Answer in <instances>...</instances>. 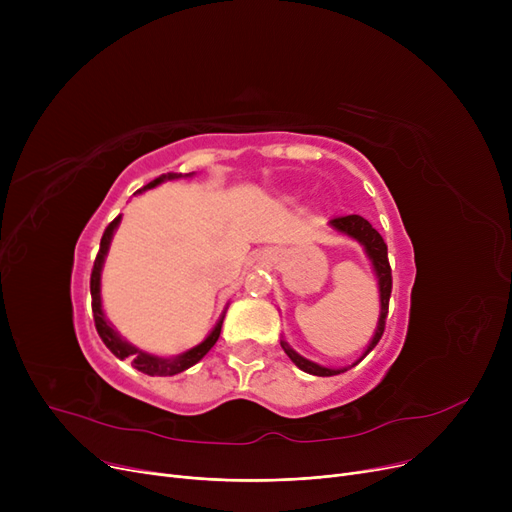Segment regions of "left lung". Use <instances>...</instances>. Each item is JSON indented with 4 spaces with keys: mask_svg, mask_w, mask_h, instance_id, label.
I'll list each match as a JSON object with an SVG mask.
<instances>
[{
    "mask_svg": "<svg viewBox=\"0 0 512 512\" xmlns=\"http://www.w3.org/2000/svg\"><path fill=\"white\" fill-rule=\"evenodd\" d=\"M330 224L348 234L357 238L361 245L365 247L369 259L373 261V267L375 272H378V278H380V297H382V315H380V324H378V330H375V336L367 348V353H371L375 344L380 342V338L384 336V330H386V317H388V305H390V294H392V267H390V261H388V245L384 242L382 234L375 230L365 218H361V215H336V218L330 220ZM282 348L284 353L292 359V363L297 365L299 369L311 373V375H321V378H326V375H336V373H342L346 369H328V367H319L307 359H303L301 355H297L292 351V348L282 340ZM365 353V355H367Z\"/></svg>",
    "mask_w": 512,
    "mask_h": 512,
    "instance_id": "obj_1",
    "label": "left lung"
}]
</instances>
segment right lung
<instances>
[{"mask_svg": "<svg viewBox=\"0 0 512 512\" xmlns=\"http://www.w3.org/2000/svg\"><path fill=\"white\" fill-rule=\"evenodd\" d=\"M166 178H176V174H161L159 178L151 180L145 188H151L159 182H164ZM120 222V215L114 220L107 224L103 236H101V245H99V251H97V257L93 261V270H91V301H93V321H95V328H97V334L99 338L103 340V344L110 348V351L118 357V359H126V357H132V367L139 369L147 375H176L188 367H193L195 363H199L209 351L211 346L218 342L220 338V332H222V321L224 317L218 321V326L213 328V332L205 338V342H201L199 346L191 348V351L176 357V359H159V357H151V355H145L141 353L139 348L130 346L128 342H124L114 330L112 326L107 324L105 317H103V311H101V297H99V276H101V265H103V257L107 253V247H110V240H112V234L116 230Z\"/></svg>", "mask_w": 512, "mask_h": 512, "instance_id": "1", "label": "right lung"}]
</instances>
